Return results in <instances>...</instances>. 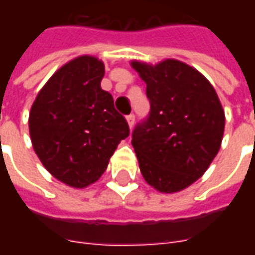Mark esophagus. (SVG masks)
Returning <instances> with one entry per match:
<instances>
[{
	"mask_svg": "<svg viewBox=\"0 0 255 255\" xmlns=\"http://www.w3.org/2000/svg\"><path fill=\"white\" fill-rule=\"evenodd\" d=\"M127 123H128V127L132 128L133 124H135V116H133V115H128V116H127Z\"/></svg>",
	"mask_w": 255,
	"mask_h": 255,
	"instance_id": "esophagus-1",
	"label": "esophagus"
}]
</instances>
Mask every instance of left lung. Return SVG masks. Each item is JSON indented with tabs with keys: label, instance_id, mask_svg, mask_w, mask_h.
Segmentation results:
<instances>
[{
	"label": "left lung",
	"instance_id": "8db88e82",
	"mask_svg": "<svg viewBox=\"0 0 255 255\" xmlns=\"http://www.w3.org/2000/svg\"><path fill=\"white\" fill-rule=\"evenodd\" d=\"M131 67L150 100L149 119L132 133L140 173L157 191H182L219 153L225 127L219 95L202 73L175 58L154 65L133 60Z\"/></svg>",
	"mask_w": 255,
	"mask_h": 255
}]
</instances>
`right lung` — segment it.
Listing matches in <instances>:
<instances>
[{
	"instance_id": "1",
	"label": "right lung",
	"mask_w": 255,
	"mask_h": 255,
	"mask_svg": "<svg viewBox=\"0 0 255 255\" xmlns=\"http://www.w3.org/2000/svg\"><path fill=\"white\" fill-rule=\"evenodd\" d=\"M104 73L100 58L79 56L53 73L31 106L34 151L46 171L69 187L97 182L129 135L112 95L101 89Z\"/></svg>"
}]
</instances>
